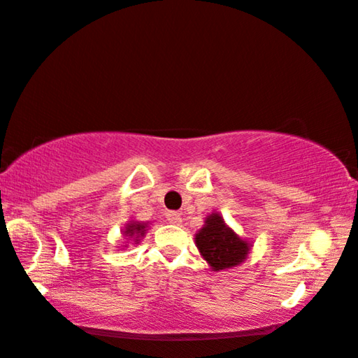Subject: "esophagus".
<instances>
[{
  "label": "esophagus",
  "mask_w": 358,
  "mask_h": 358,
  "mask_svg": "<svg viewBox=\"0 0 358 358\" xmlns=\"http://www.w3.org/2000/svg\"><path fill=\"white\" fill-rule=\"evenodd\" d=\"M166 221L170 224H180L182 222V214L176 211H169L166 213Z\"/></svg>",
  "instance_id": "34e87169"
}]
</instances>
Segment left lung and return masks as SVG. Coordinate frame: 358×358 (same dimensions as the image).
I'll return each mask as SVG.
<instances>
[{
    "instance_id": "8db88e82",
    "label": "left lung",
    "mask_w": 358,
    "mask_h": 358,
    "mask_svg": "<svg viewBox=\"0 0 358 358\" xmlns=\"http://www.w3.org/2000/svg\"><path fill=\"white\" fill-rule=\"evenodd\" d=\"M194 239L201 255L214 270L239 265L249 254L250 244L237 237L216 213L206 217V224Z\"/></svg>"
}]
</instances>
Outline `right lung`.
<instances>
[{"label":"right lung","instance_id":"right-lung-1","mask_svg":"<svg viewBox=\"0 0 358 358\" xmlns=\"http://www.w3.org/2000/svg\"><path fill=\"white\" fill-rule=\"evenodd\" d=\"M124 234L129 236V237H136V242H137V241H139L137 237H142L145 234V226H144V224H141V222H131V224H127Z\"/></svg>","mask_w":358,"mask_h":358}]
</instances>
